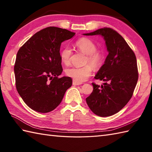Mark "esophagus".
<instances>
[{
	"label": "esophagus",
	"mask_w": 152,
	"mask_h": 152,
	"mask_svg": "<svg viewBox=\"0 0 152 152\" xmlns=\"http://www.w3.org/2000/svg\"><path fill=\"white\" fill-rule=\"evenodd\" d=\"M72 84L73 86H79V85H81L82 83H79V82H77L75 80H73L72 81Z\"/></svg>",
	"instance_id": "esophagus-1"
}]
</instances>
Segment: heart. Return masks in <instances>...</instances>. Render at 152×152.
I'll return each mask as SVG.
<instances>
[{
	"mask_svg": "<svg viewBox=\"0 0 152 152\" xmlns=\"http://www.w3.org/2000/svg\"><path fill=\"white\" fill-rule=\"evenodd\" d=\"M75 46L80 52L86 55L85 64H88L83 66H74L66 70L65 72L68 76L72 78L77 82L82 83L86 81L91 76L93 71L92 66L96 69L102 65L103 56L101 51L96 50V46L94 42L88 38H82L76 41ZM72 51L69 47L64 48L61 51V61L65 65L70 63Z\"/></svg>",
	"mask_w": 152,
	"mask_h": 152,
	"instance_id": "heart-1",
	"label": "heart"
}]
</instances>
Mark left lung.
<instances>
[{
    "mask_svg": "<svg viewBox=\"0 0 152 152\" xmlns=\"http://www.w3.org/2000/svg\"><path fill=\"white\" fill-rule=\"evenodd\" d=\"M86 36L101 35L108 55L95 76L105 83L101 87L92 83L93 91L86 102L91 110L101 117L114 115L124 107L133 96L138 78L137 58L120 34L104 27Z\"/></svg>",
    "mask_w": 152,
    "mask_h": 152,
    "instance_id": "left-lung-1",
    "label": "left lung"
}]
</instances>
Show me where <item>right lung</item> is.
Listing matches in <instances>:
<instances>
[{"mask_svg":"<svg viewBox=\"0 0 152 152\" xmlns=\"http://www.w3.org/2000/svg\"><path fill=\"white\" fill-rule=\"evenodd\" d=\"M75 33L49 27L37 32L19 48L14 65L15 86L19 95L34 111L47 113L57 108L72 84L63 72L60 48Z\"/></svg>","mask_w":152,"mask_h":152,"instance_id":"add662e5","label":"right lung"}]
</instances>
